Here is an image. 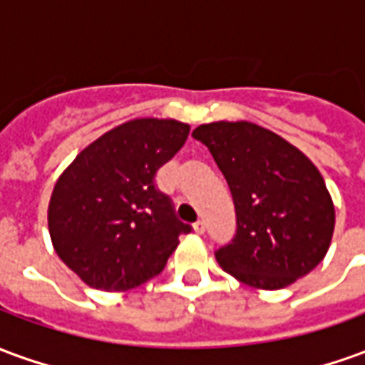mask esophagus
I'll return each mask as SVG.
<instances>
[{"label":"esophagus","mask_w":365,"mask_h":365,"mask_svg":"<svg viewBox=\"0 0 365 365\" xmlns=\"http://www.w3.org/2000/svg\"><path fill=\"white\" fill-rule=\"evenodd\" d=\"M193 230H195L197 235H203V232H205V221L199 219L197 222H193Z\"/></svg>","instance_id":"esophagus-1"}]
</instances>
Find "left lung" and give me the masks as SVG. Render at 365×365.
Returning a JSON list of instances; mask_svg holds the SVG:
<instances>
[{"label":"left lung","mask_w":365,"mask_h":365,"mask_svg":"<svg viewBox=\"0 0 365 365\" xmlns=\"http://www.w3.org/2000/svg\"><path fill=\"white\" fill-rule=\"evenodd\" d=\"M193 138L227 178L237 235L215 256L221 268L258 289H282L329 252L334 205L321 172L303 152L248 120L199 125Z\"/></svg>","instance_id":"left-lung-1"}]
</instances>
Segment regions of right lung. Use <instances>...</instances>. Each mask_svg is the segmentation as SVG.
<instances>
[{
    "label": "right lung",
    "mask_w": 365,
    "mask_h": 365,
    "mask_svg": "<svg viewBox=\"0 0 365 365\" xmlns=\"http://www.w3.org/2000/svg\"><path fill=\"white\" fill-rule=\"evenodd\" d=\"M190 135L175 119H133L86 146L48 203L54 250L83 283L127 291L158 275L190 225L154 178Z\"/></svg>",
    "instance_id": "1"
}]
</instances>
